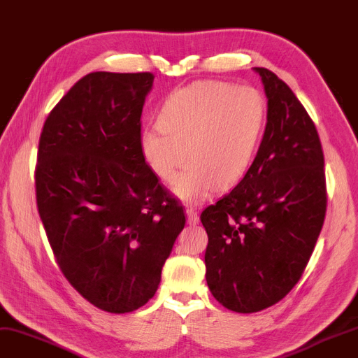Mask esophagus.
I'll use <instances>...</instances> for the list:
<instances>
[{"label": "esophagus", "instance_id": "34e87169", "mask_svg": "<svg viewBox=\"0 0 358 358\" xmlns=\"http://www.w3.org/2000/svg\"><path fill=\"white\" fill-rule=\"evenodd\" d=\"M186 215H187V222L189 224H196L199 217H198V212L194 207H186Z\"/></svg>", "mask_w": 358, "mask_h": 358}]
</instances>
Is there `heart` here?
Masks as SVG:
<instances>
[{"mask_svg": "<svg viewBox=\"0 0 358 358\" xmlns=\"http://www.w3.org/2000/svg\"><path fill=\"white\" fill-rule=\"evenodd\" d=\"M267 119V102L250 85L195 80L166 97L159 128L140 136V151L154 176L173 182L185 201H203L213 190H229L243 180L255 160Z\"/></svg>", "mask_w": 358, "mask_h": 358, "instance_id": "b5f03b06", "label": "heart"}]
</instances>
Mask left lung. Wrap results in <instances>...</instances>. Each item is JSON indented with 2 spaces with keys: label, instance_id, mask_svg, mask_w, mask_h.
Instances as JSON below:
<instances>
[{
  "label": "left lung",
  "instance_id": "8db88e82",
  "mask_svg": "<svg viewBox=\"0 0 358 358\" xmlns=\"http://www.w3.org/2000/svg\"><path fill=\"white\" fill-rule=\"evenodd\" d=\"M267 124L247 176L206 207V280L227 310L256 313L301 279L327 213L323 151L314 122L284 80L255 66Z\"/></svg>",
  "mask_w": 358,
  "mask_h": 358
}]
</instances>
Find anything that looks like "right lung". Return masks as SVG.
Wrapping results in <instances>:
<instances>
[{"label":"right lung","mask_w":358,"mask_h":358,"mask_svg":"<svg viewBox=\"0 0 358 358\" xmlns=\"http://www.w3.org/2000/svg\"><path fill=\"white\" fill-rule=\"evenodd\" d=\"M152 73H90L39 137L36 204L56 262L90 303L114 314L151 299L186 224L140 151Z\"/></svg>","instance_id":"obj_1"}]
</instances>
